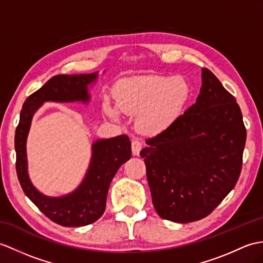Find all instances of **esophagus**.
Wrapping results in <instances>:
<instances>
[{"label":"esophagus","mask_w":263,"mask_h":263,"mask_svg":"<svg viewBox=\"0 0 263 263\" xmlns=\"http://www.w3.org/2000/svg\"><path fill=\"white\" fill-rule=\"evenodd\" d=\"M131 148H132V154L134 156H139L140 151L142 149V142L140 141L139 139H133L131 142Z\"/></svg>","instance_id":"esophagus-1"}]
</instances>
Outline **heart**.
<instances>
[{"mask_svg":"<svg viewBox=\"0 0 263 263\" xmlns=\"http://www.w3.org/2000/svg\"><path fill=\"white\" fill-rule=\"evenodd\" d=\"M191 87L182 77L142 76L121 82L115 90V103L125 115H140L143 132L159 133L173 123L186 104ZM104 112L118 119V111L108 102Z\"/></svg>","mask_w":263,"mask_h":263,"instance_id":"obj_1","label":"heart"}]
</instances>
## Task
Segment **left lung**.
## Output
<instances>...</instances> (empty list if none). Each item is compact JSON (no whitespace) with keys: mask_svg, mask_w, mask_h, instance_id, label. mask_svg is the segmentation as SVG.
<instances>
[{"mask_svg":"<svg viewBox=\"0 0 263 263\" xmlns=\"http://www.w3.org/2000/svg\"><path fill=\"white\" fill-rule=\"evenodd\" d=\"M201 78L196 103L140 152L155 210L177 223L210 215L242 169L247 129L239 104L210 69Z\"/></svg>","mask_w":263,"mask_h":263,"instance_id":"1","label":"left lung"}]
</instances>
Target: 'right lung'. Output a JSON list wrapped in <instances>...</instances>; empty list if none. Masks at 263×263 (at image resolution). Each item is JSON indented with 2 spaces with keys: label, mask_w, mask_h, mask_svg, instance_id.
<instances>
[{
  "label": "right lung",
  "mask_w": 263,
  "mask_h": 263,
  "mask_svg": "<svg viewBox=\"0 0 263 263\" xmlns=\"http://www.w3.org/2000/svg\"><path fill=\"white\" fill-rule=\"evenodd\" d=\"M96 74L58 75L24 101L15 130V169L24 194L44 214L62 227H85L97 221L105 211L107 192L118 169L131 158V142L127 136L99 140L93 144V157L86 177L76 191L65 197L51 198L32 186L27 173L26 141L33 113L47 101H88L87 85Z\"/></svg>",
  "instance_id": "right-lung-1"
}]
</instances>
